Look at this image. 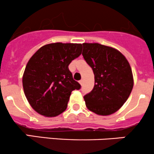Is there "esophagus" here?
<instances>
[{
  "instance_id": "obj_1",
  "label": "esophagus",
  "mask_w": 154,
  "mask_h": 154,
  "mask_svg": "<svg viewBox=\"0 0 154 154\" xmlns=\"http://www.w3.org/2000/svg\"><path fill=\"white\" fill-rule=\"evenodd\" d=\"M79 84L81 85H82L83 82H84V80H83V79H81V80L79 81Z\"/></svg>"
}]
</instances>
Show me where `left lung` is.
<instances>
[{
	"label": "left lung",
	"instance_id": "1",
	"mask_svg": "<svg viewBox=\"0 0 154 154\" xmlns=\"http://www.w3.org/2000/svg\"><path fill=\"white\" fill-rule=\"evenodd\" d=\"M82 56L95 76L94 88L84 96L86 106L98 115L114 114L123 106L133 88L128 61L119 51L99 43H83Z\"/></svg>",
	"mask_w": 154,
	"mask_h": 154
}]
</instances>
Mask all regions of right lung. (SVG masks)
Segmentation results:
<instances>
[{"label": "right lung", "mask_w": 154, "mask_h": 154, "mask_svg": "<svg viewBox=\"0 0 154 154\" xmlns=\"http://www.w3.org/2000/svg\"><path fill=\"white\" fill-rule=\"evenodd\" d=\"M82 49V44H48L29 60L23 75V88L38 114L48 117L59 115L66 110L72 91L80 89L68 66L80 56Z\"/></svg>", "instance_id": "right-lung-1"}]
</instances>
